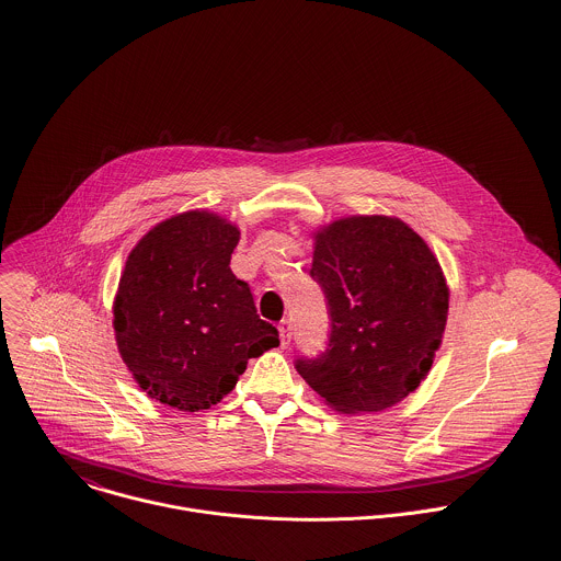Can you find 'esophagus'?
Wrapping results in <instances>:
<instances>
[{
  "label": "esophagus",
  "instance_id": "1",
  "mask_svg": "<svg viewBox=\"0 0 561 561\" xmlns=\"http://www.w3.org/2000/svg\"><path fill=\"white\" fill-rule=\"evenodd\" d=\"M279 339H282V345L286 347L288 343H290V339H293V325H290V321L288 319H284V321H279Z\"/></svg>",
  "mask_w": 561,
  "mask_h": 561
}]
</instances>
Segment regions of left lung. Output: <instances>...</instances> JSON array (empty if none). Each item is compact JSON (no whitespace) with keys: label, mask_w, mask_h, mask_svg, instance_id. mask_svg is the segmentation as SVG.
<instances>
[{"label":"left lung","mask_w":561,"mask_h":561,"mask_svg":"<svg viewBox=\"0 0 561 561\" xmlns=\"http://www.w3.org/2000/svg\"><path fill=\"white\" fill-rule=\"evenodd\" d=\"M314 240L310 277L325 295L330 334L321 354L297 356L295 367L336 412L392 408L421 386L440 345L443 268L397 218H345Z\"/></svg>","instance_id":"obj_1"}]
</instances>
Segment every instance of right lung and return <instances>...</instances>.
I'll use <instances>...</instances> for the list:
<instances>
[{
	"label": "right lung",
	"mask_w": 561,
	"mask_h": 561,
	"mask_svg": "<svg viewBox=\"0 0 561 561\" xmlns=\"http://www.w3.org/2000/svg\"><path fill=\"white\" fill-rule=\"evenodd\" d=\"M240 231L207 211L153 227L129 253L114 301L118 352L156 401L180 412L222 401L249 358L279 345L229 266Z\"/></svg>",
	"instance_id": "add662e5"
}]
</instances>
